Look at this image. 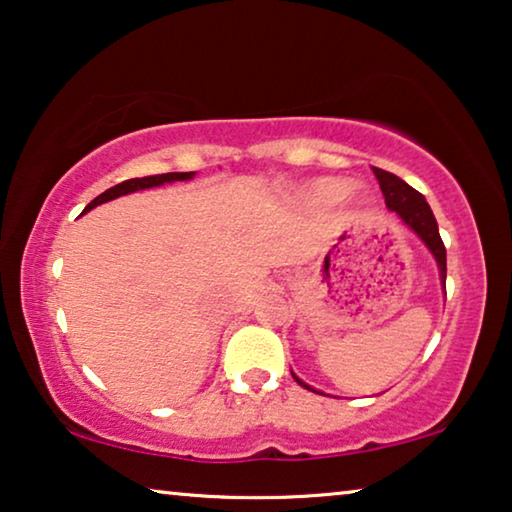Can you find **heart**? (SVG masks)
<instances>
[{
    "label": "heart",
    "instance_id": "b5f03b06",
    "mask_svg": "<svg viewBox=\"0 0 512 512\" xmlns=\"http://www.w3.org/2000/svg\"><path fill=\"white\" fill-rule=\"evenodd\" d=\"M345 194H348V187H345V183L331 181V178L313 185V197L320 201H329V204L331 201H341Z\"/></svg>",
    "mask_w": 512,
    "mask_h": 512
}]
</instances>
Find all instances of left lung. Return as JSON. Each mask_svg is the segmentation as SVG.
<instances>
[{"mask_svg": "<svg viewBox=\"0 0 512 512\" xmlns=\"http://www.w3.org/2000/svg\"><path fill=\"white\" fill-rule=\"evenodd\" d=\"M373 174H376L380 190H383V194H385L387 208L397 213L399 218L406 222V225L413 229L417 236H420V239L424 241V246L431 250V255L436 257L438 269H441L443 285H445V273H448V266H445V246H443L441 234H438L436 218H434V213H431L427 199H424L422 194L415 190V187L403 183L399 176L390 174V171L373 169ZM294 380H297L301 387H306V390H313V387L301 383L297 376H294Z\"/></svg>", "mask_w": 512, "mask_h": 512, "instance_id": "1", "label": "left lung"}]
</instances>
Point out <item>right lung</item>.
Wrapping results in <instances>:
<instances>
[{"label":"right lung","mask_w":512,"mask_h":512,"mask_svg":"<svg viewBox=\"0 0 512 512\" xmlns=\"http://www.w3.org/2000/svg\"><path fill=\"white\" fill-rule=\"evenodd\" d=\"M192 176H194V171H185V174H178V171H174V174H157V176H146V178H129V181H122L118 185H113L106 192L99 194L97 199H92L90 204L85 206V211H90V208L104 204V201H111L115 197H122V194H129V192H136V190H146V187H157V185L171 183V181H190Z\"/></svg>","instance_id":"obj_1"}]
</instances>
